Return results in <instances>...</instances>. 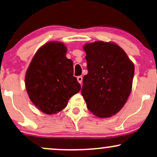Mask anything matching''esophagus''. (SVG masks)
Wrapping results in <instances>:
<instances>
[{
    "mask_svg": "<svg viewBox=\"0 0 157 157\" xmlns=\"http://www.w3.org/2000/svg\"><path fill=\"white\" fill-rule=\"evenodd\" d=\"M77 81H78L79 83L82 85V77H81V76H79V77H77Z\"/></svg>",
    "mask_w": 157,
    "mask_h": 157,
    "instance_id": "34e87169",
    "label": "esophagus"
}]
</instances>
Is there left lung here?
Here are the masks:
<instances>
[{
	"label": "left lung",
	"mask_w": 157,
	"mask_h": 157,
	"mask_svg": "<svg viewBox=\"0 0 157 157\" xmlns=\"http://www.w3.org/2000/svg\"><path fill=\"white\" fill-rule=\"evenodd\" d=\"M88 72L81 93L87 108L99 118H109L124 106L132 88L135 66L114 42L97 41L84 44Z\"/></svg>",
	"instance_id": "1"
}]
</instances>
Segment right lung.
I'll use <instances>...</instances> for the list:
<instances>
[{
  "label": "right lung",
  "mask_w": 157,
  "mask_h": 157,
  "mask_svg": "<svg viewBox=\"0 0 157 157\" xmlns=\"http://www.w3.org/2000/svg\"><path fill=\"white\" fill-rule=\"evenodd\" d=\"M63 42L49 41L36 51L25 77L30 99L39 110L48 115L59 113L68 101L80 90L73 76V62L66 56Z\"/></svg>",
  "instance_id": "obj_1"
}]
</instances>
